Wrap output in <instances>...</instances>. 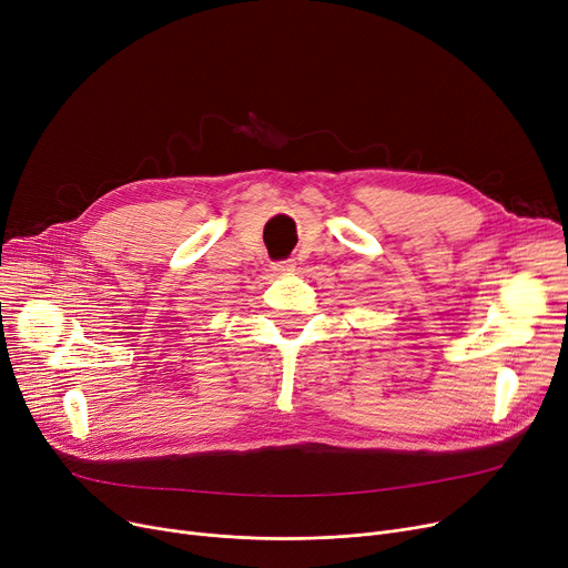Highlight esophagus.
<instances>
[{"mask_svg":"<svg viewBox=\"0 0 568 568\" xmlns=\"http://www.w3.org/2000/svg\"><path fill=\"white\" fill-rule=\"evenodd\" d=\"M272 268H274V274H290V272H294V262L292 260L276 262Z\"/></svg>","mask_w":568,"mask_h":568,"instance_id":"34e87169","label":"esophagus"}]
</instances>
